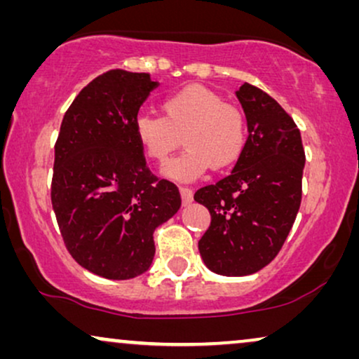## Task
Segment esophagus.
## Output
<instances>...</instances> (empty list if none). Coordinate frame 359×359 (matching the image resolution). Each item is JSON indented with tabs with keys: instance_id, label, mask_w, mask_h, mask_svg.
<instances>
[{
	"instance_id": "1",
	"label": "esophagus",
	"mask_w": 359,
	"mask_h": 359,
	"mask_svg": "<svg viewBox=\"0 0 359 359\" xmlns=\"http://www.w3.org/2000/svg\"><path fill=\"white\" fill-rule=\"evenodd\" d=\"M180 194H181V199H183L184 205L193 203V191H191L189 188H180Z\"/></svg>"
}]
</instances>
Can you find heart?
Instances as JSON below:
<instances>
[{
    "label": "heart",
    "mask_w": 359,
    "mask_h": 359,
    "mask_svg": "<svg viewBox=\"0 0 359 359\" xmlns=\"http://www.w3.org/2000/svg\"><path fill=\"white\" fill-rule=\"evenodd\" d=\"M163 117L140 114L134 122V137L144 155L165 165L183 137V155L166 166L163 175L191 183L208 171L225 170L242 156L247 145L243 112L224 102V97L203 85L180 88L161 101Z\"/></svg>",
    "instance_id": "1"
}]
</instances>
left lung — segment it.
Segmentation results:
<instances>
[{
  "label": "left lung",
  "mask_w": 359,
  "mask_h": 359,
  "mask_svg": "<svg viewBox=\"0 0 359 359\" xmlns=\"http://www.w3.org/2000/svg\"><path fill=\"white\" fill-rule=\"evenodd\" d=\"M235 95L247 117V145L232 173L196 191L194 201L210 212L198 243L205 266L248 276L273 262L292 229L306 154L297 126L271 96L248 83Z\"/></svg>",
  "instance_id": "left-lung-1"
}]
</instances>
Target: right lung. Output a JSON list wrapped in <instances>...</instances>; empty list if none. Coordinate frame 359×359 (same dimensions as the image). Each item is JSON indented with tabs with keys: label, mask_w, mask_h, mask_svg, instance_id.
<instances>
[{
	"label": "right lung",
	"mask_w": 359,
	"mask_h": 359,
	"mask_svg": "<svg viewBox=\"0 0 359 359\" xmlns=\"http://www.w3.org/2000/svg\"><path fill=\"white\" fill-rule=\"evenodd\" d=\"M149 73L109 70L63 116L55 144L52 205L67 250L106 279L144 274L154 232L181 208L180 191L147 168L134 122L158 86Z\"/></svg>",
	"instance_id": "right-lung-1"
}]
</instances>
